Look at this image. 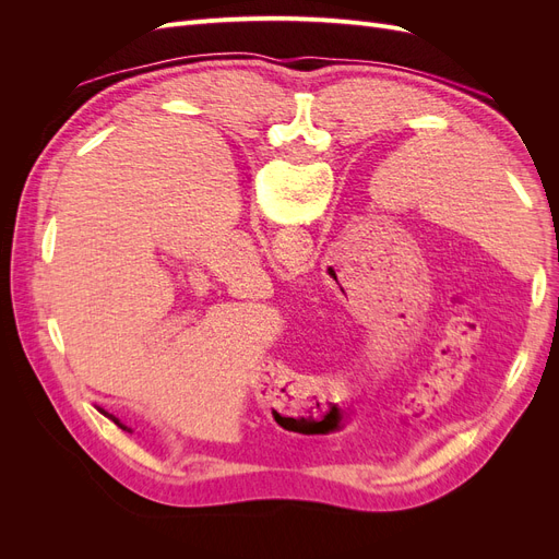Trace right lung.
<instances>
[{"label": "right lung", "mask_w": 559, "mask_h": 559, "mask_svg": "<svg viewBox=\"0 0 559 559\" xmlns=\"http://www.w3.org/2000/svg\"><path fill=\"white\" fill-rule=\"evenodd\" d=\"M97 411H99V413H103V415H105V417H109V419H111V421H114V425H116V427H118V429H123V431H128V433H132V429H130V427H126V425H123V421H121V419H118V417H116V415H111V413H107V411H105V408H97Z\"/></svg>", "instance_id": "1"}]
</instances>
